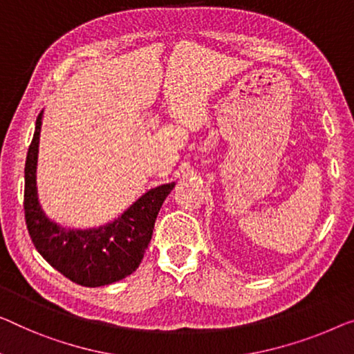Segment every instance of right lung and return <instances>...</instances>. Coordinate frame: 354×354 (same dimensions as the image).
<instances>
[{"label": "right lung", "mask_w": 354, "mask_h": 354, "mask_svg": "<svg viewBox=\"0 0 354 354\" xmlns=\"http://www.w3.org/2000/svg\"><path fill=\"white\" fill-rule=\"evenodd\" d=\"M42 111L25 162L24 208L26 229L39 254L62 275L81 286L97 288L133 273L152 239L156 218L175 183L151 189L104 227L66 230L46 218L38 202L36 163Z\"/></svg>", "instance_id": "add662e5"}]
</instances>
